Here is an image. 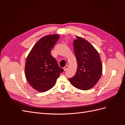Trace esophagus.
<instances>
[{
  "mask_svg": "<svg viewBox=\"0 0 125 125\" xmlns=\"http://www.w3.org/2000/svg\"><path fill=\"white\" fill-rule=\"evenodd\" d=\"M68 69V66H66L65 67H64V68H63V70L64 71H66Z\"/></svg>",
  "mask_w": 125,
  "mask_h": 125,
  "instance_id": "34e87169",
  "label": "esophagus"
}]
</instances>
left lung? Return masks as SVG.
Returning <instances> with one entry per match:
<instances>
[{
    "instance_id": "obj_1",
    "label": "left lung",
    "mask_w": 125,
    "mask_h": 125,
    "mask_svg": "<svg viewBox=\"0 0 125 125\" xmlns=\"http://www.w3.org/2000/svg\"><path fill=\"white\" fill-rule=\"evenodd\" d=\"M73 41V49L77 62L76 73L69 79L75 88L88 90L99 81L103 67L99 52L88 41L76 36Z\"/></svg>"
}]
</instances>
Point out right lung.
<instances>
[{
    "mask_svg": "<svg viewBox=\"0 0 125 125\" xmlns=\"http://www.w3.org/2000/svg\"><path fill=\"white\" fill-rule=\"evenodd\" d=\"M59 37L56 34L42 37L34 45L26 58L24 69L26 79L39 92L52 89L63 71L51 54Z\"/></svg>",
    "mask_w": 125,
    "mask_h": 125,
    "instance_id": "1",
    "label": "right lung"
}]
</instances>
